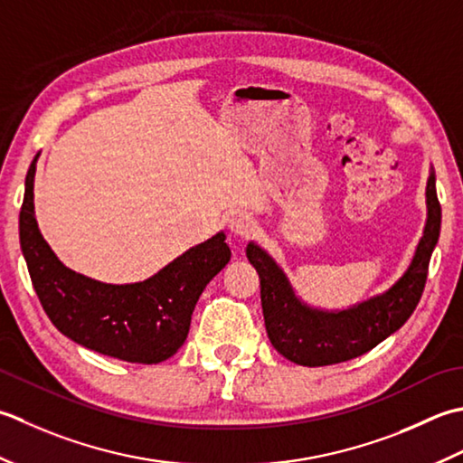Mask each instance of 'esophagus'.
<instances>
[{"label":"esophagus","instance_id":"esophagus-1","mask_svg":"<svg viewBox=\"0 0 463 463\" xmlns=\"http://www.w3.org/2000/svg\"><path fill=\"white\" fill-rule=\"evenodd\" d=\"M228 228L233 235H240V238H245V235H250L253 230H256V222L250 213L245 212H238L233 213L232 218L228 220Z\"/></svg>","mask_w":463,"mask_h":463}]
</instances>
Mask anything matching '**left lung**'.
Returning a JSON list of instances; mask_svg holds the SVG:
<instances>
[{
  "label": "left lung",
  "mask_w": 463,
  "mask_h": 463,
  "mask_svg": "<svg viewBox=\"0 0 463 463\" xmlns=\"http://www.w3.org/2000/svg\"><path fill=\"white\" fill-rule=\"evenodd\" d=\"M428 220L423 235L402 278L383 294L344 309L314 307L301 299L279 263L256 241L248 243V260L261 288V309L271 345L298 365L319 367L364 355L408 322L426 286L428 266L439 240L441 207L436 172L430 167L426 185Z\"/></svg>",
  "instance_id": "1"
}]
</instances>
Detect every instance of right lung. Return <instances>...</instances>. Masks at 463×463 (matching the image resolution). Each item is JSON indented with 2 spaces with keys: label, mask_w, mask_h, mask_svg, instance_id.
I'll use <instances>...</instances> for the list:
<instances>
[{
  "label": "right lung",
  "mask_w": 463,
  "mask_h": 463,
  "mask_svg": "<svg viewBox=\"0 0 463 463\" xmlns=\"http://www.w3.org/2000/svg\"><path fill=\"white\" fill-rule=\"evenodd\" d=\"M27 169L20 243L45 314L63 335L88 350L131 364H159L184 345L205 286L232 258L225 233L184 251L152 278L106 284L63 266L37 228L35 164Z\"/></svg>",
  "instance_id": "add662e5"
}]
</instances>
